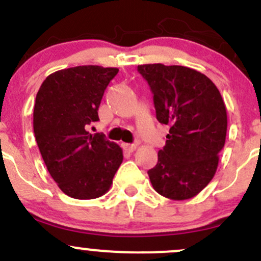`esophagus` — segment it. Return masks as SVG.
<instances>
[{"mask_svg":"<svg viewBox=\"0 0 261 261\" xmlns=\"http://www.w3.org/2000/svg\"><path fill=\"white\" fill-rule=\"evenodd\" d=\"M123 148L125 149V151L127 152H133L134 149L137 148V146L136 144H129V143H124L123 144Z\"/></svg>","mask_w":261,"mask_h":261,"instance_id":"obj_1","label":"esophagus"}]
</instances>
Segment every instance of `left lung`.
<instances>
[{"label": "left lung", "instance_id": "1", "mask_svg": "<svg viewBox=\"0 0 261 261\" xmlns=\"http://www.w3.org/2000/svg\"><path fill=\"white\" fill-rule=\"evenodd\" d=\"M138 72L151 87L157 120L170 127L157 165L148 170L152 187L169 199H190L217 171L226 105L217 86L189 67L141 64Z\"/></svg>", "mask_w": 261, "mask_h": 261}]
</instances>
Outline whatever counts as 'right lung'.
I'll list each match as a JSON object with an SVG mask.
<instances>
[{
	"instance_id": "right-lung-1",
	"label": "right lung",
	"mask_w": 261,
	"mask_h": 261,
	"mask_svg": "<svg viewBox=\"0 0 261 261\" xmlns=\"http://www.w3.org/2000/svg\"><path fill=\"white\" fill-rule=\"evenodd\" d=\"M119 69L77 66L49 74L34 105V134L46 169L74 199L104 195L123 161V151L86 128L99 120L105 89Z\"/></svg>"
}]
</instances>
